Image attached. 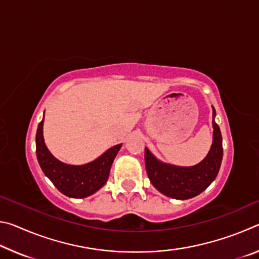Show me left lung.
<instances>
[{
	"mask_svg": "<svg viewBox=\"0 0 259 259\" xmlns=\"http://www.w3.org/2000/svg\"><path fill=\"white\" fill-rule=\"evenodd\" d=\"M216 112L213 108V116ZM213 140L205 159L194 166H176L157 161L145 148V165L151 183L169 198L186 200L203 192L216 178L223 159L222 134L212 121Z\"/></svg>",
	"mask_w": 259,
	"mask_h": 259,
	"instance_id": "left-lung-1",
	"label": "left lung"
}]
</instances>
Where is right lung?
Wrapping results in <instances>:
<instances>
[{
  "label": "right lung",
  "instance_id": "obj_1",
  "mask_svg": "<svg viewBox=\"0 0 259 259\" xmlns=\"http://www.w3.org/2000/svg\"><path fill=\"white\" fill-rule=\"evenodd\" d=\"M121 144L108 151L90 163L69 165L52 156L43 139V120L36 131V156L42 171L50 179L58 191L69 198H87L105 185L114 159L120 151Z\"/></svg>",
  "mask_w": 259,
  "mask_h": 259
}]
</instances>
